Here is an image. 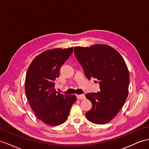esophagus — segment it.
<instances>
[{"label": "esophagus", "mask_w": 149, "mask_h": 149, "mask_svg": "<svg viewBox=\"0 0 149 149\" xmlns=\"http://www.w3.org/2000/svg\"><path fill=\"white\" fill-rule=\"evenodd\" d=\"M76 96H77V98L78 100H84L86 98L84 94H77L76 95Z\"/></svg>", "instance_id": "1"}]
</instances>
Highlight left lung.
Here are the masks:
<instances>
[{
  "mask_svg": "<svg viewBox=\"0 0 149 149\" xmlns=\"http://www.w3.org/2000/svg\"><path fill=\"white\" fill-rule=\"evenodd\" d=\"M75 57L87 78L97 79L100 91L87 93L86 97L92 108L86 113L87 119L95 124H106L116 116L128 94L130 75L122 56L106 45L74 48Z\"/></svg>",
  "mask_w": 149,
  "mask_h": 149,
  "instance_id": "left-lung-1",
  "label": "left lung"
}]
</instances>
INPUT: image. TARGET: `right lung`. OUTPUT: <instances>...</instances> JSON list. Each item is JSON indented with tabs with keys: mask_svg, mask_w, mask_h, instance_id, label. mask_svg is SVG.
Instances as JSON below:
<instances>
[{
	"mask_svg": "<svg viewBox=\"0 0 149 149\" xmlns=\"http://www.w3.org/2000/svg\"><path fill=\"white\" fill-rule=\"evenodd\" d=\"M74 47L55 48L40 53L28 67L25 93L35 115L45 124L56 126L67 119L75 95H64L54 89L61 66L69 58Z\"/></svg>",
	"mask_w": 149,
	"mask_h": 149,
	"instance_id": "1",
	"label": "right lung"
}]
</instances>
